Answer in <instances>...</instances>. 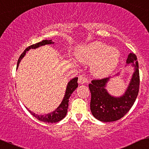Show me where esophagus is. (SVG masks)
Wrapping results in <instances>:
<instances>
[{
  "instance_id": "esophagus-1",
  "label": "esophagus",
  "mask_w": 149,
  "mask_h": 149,
  "mask_svg": "<svg viewBox=\"0 0 149 149\" xmlns=\"http://www.w3.org/2000/svg\"><path fill=\"white\" fill-rule=\"evenodd\" d=\"M87 82V80L85 78V77L84 76H80L78 77V83L81 84H85L86 82Z\"/></svg>"
}]
</instances>
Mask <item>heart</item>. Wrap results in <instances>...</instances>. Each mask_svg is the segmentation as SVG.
<instances>
[{"mask_svg": "<svg viewBox=\"0 0 149 149\" xmlns=\"http://www.w3.org/2000/svg\"><path fill=\"white\" fill-rule=\"evenodd\" d=\"M120 52L115 47L100 41H95L80 47L76 58L80 63H91V70L95 76L104 77L111 73L119 63Z\"/></svg>", "mask_w": 149, "mask_h": 149, "instance_id": "1", "label": "heart"}]
</instances>
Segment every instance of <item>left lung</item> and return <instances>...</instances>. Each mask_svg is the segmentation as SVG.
I'll return each instance as SVG.
<instances>
[{
	"label": "left lung",
	"instance_id": "left-lung-1",
	"mask_svg": "<svg viewBox=\"0 0 149 149\" xmlns=\"http://www.w3.org/2000/svg\"><path fill=\"white\" fill-rule=\"evenodd\" d=\"M126 63L127 66L131 65L133 67L134 72L127 89L121 96L115 97L107 90V84L110 80V77L92 80L91 83L88 84L91 93L90 103L91 113L100 121L110 122L121 119L132 107L137 98L140 86V75L135 54L130 53ZM119 75L118 73L116 76Z\"/></svg>",
	"mask_w": 149,
	"mask_h": 149
}]
</instances>
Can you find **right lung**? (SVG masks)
I'll use <instances>...</instances> for the list:
<instances>
[{"instance_id": "1", "label": "right lung", "mask_w": 149, "mask_h": 149, "mask_svg": "<svg viewBox=\"0 0 149 149\" xmlns=\"http://www.w3.org/2000/svg\"><path fill=\"white\" fill-rule=\"evenodd\" d=\"M51 44H54V42H53L52 40H44L41 41L40 42H38L36 44L32 45H31V46L28 47L24 51L21 55H20L19 59H18V63H17V69H18V65H19L22 58H24V56L26 55V53H27V52H28L29 49H35L40 47L41 46H44V45ZM78 78L76 77V78L71 79V80L68 82V84H67L65 93V96H64L61 103L60 104L59 106L54 111L51 112L45 115H38L36 114L35 113L31 111H30L29 109H28L27 108V109H28V111H29L30 113L33 116H34L36 119L40 120V121L47 122V123H56V122L61 121V120H63L64 118H65L66 115H67V109H68L69 106V99L73 92L76 89L77 87H78Z\"/></svg>"}]
</instances>
